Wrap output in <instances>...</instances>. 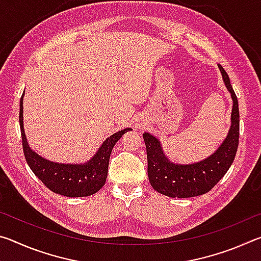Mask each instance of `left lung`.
I'll return each mask as SVG.
<instances>
[{
  "mask_svg": "<svg viewBox=\"0 0 261 261\" xmlns=\"http://www.w3.org/2000/svg\"><path fill=\"white\" fill-rule=\"evenodd\" d=\"M223 82L232 98L231 126L227 138L218 151L210 158L192 165L170 162L162 152L160 141L145 132L143 135L147 153V173L149 183L155 191L171 198L200 196L213 189L230 168L236 156L240 139V109L230 79L219 64Z\"/></svg>",
  "mask_w": 261,
  "mask_h": 261,
  "instance_id": "8db88e82",
  "label": "left lung"
}]
</instances>
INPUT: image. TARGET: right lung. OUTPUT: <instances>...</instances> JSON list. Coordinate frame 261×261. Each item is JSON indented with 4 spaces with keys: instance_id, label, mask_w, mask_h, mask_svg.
<instances>
[{
    "instance_id": "1",
    "label": "right lung",
    "mask_w": 261,
    "mask_h": 261,
    "mask_svg": "<svg viewBox=\"0 0 261 261\" xmlns=\"http://www.w3.org/2000/svg\"><path fill=\"white\" fill-rule=\"evenodd\" d=\"M23 96L24 93L19 105V125L24 155L31 170L48 189L62 196L70 198L87 197L98 192L106 183L109 158L114 145L131 129L127 127L110 136L103 141L98 153L85 165H63L51 162L38 155L29 146L23 125Z\"/></svg>"
}]
</instances>
